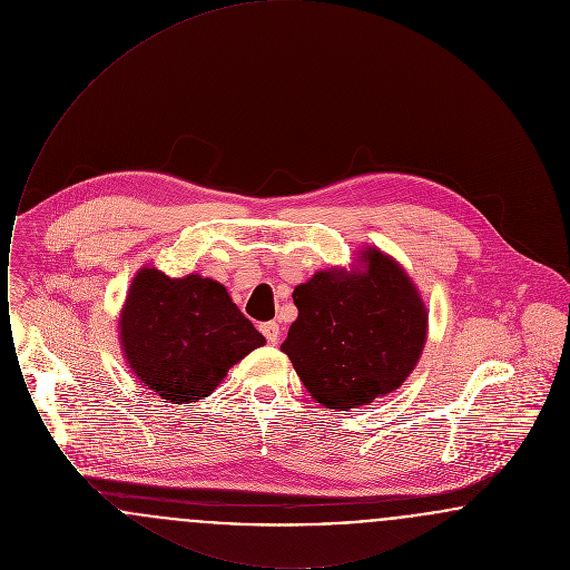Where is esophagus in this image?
<instances>
[{
	"label": "esophagus",
	"mask_w": 570,
	"mask_h": 570,
	"mask_svg": "<svg viewBox=\"0 0 570 570\" xmlns=\"http://www.w3.org/2000/svg\"><path fill=\"white\" fill-rule=\"evenodd\" d=\"M261 331H263V335L267 337L269 344H277V340H279V325L277 323H263Z\"/></svg>",
	"instance_id": "1"
}]
</instances>
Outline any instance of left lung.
<instances>
[{
    "label": "left lung",
    "mask_w": 570,
    "mask_h": 570,
    "mask_svg": "<svg viewBox=\"0 0 570 570\" xmlns=\"http://www.w3.org/2000/svg\"><path fill=\"white\" fill-rule=\"evenodd\" d=\"M361 271L316 272L293 293L297 321L279 346L312 400L331 410L367 406L416 367L430 314L406 269L376 245Z\"/></svg>",
    "instance_id": "obj_1"
}]
</instances>
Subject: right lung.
Wrapping results in <instances>:
<instances>
[{"label":"right lung","instance_id":"right-lung-1","mask_svg":"<svg viewBox=\"0 0 570 570\" xmlns=\"http://www.w3.org/2000/svg\"><path fill=\"white\" fill-rule=\"evenodd\" d=\"M119 344L136 380L166 402L209 397L228 370L265 346L226 286L190 273H136L119 312Z\"/></svg>","mask_w":570,"mask_h":570}]
</instances>
